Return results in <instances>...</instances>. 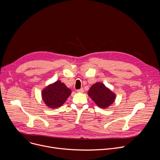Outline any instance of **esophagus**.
<instances>
[{
    "label": "esophagus",
    "instance_id": "1",
    "mask_svg": "<svg viewBox=\"0 0 160 160\" xmlns=\"http://www.w3.org/2000/svg\"><path fill=\"white\" fill-rule=\"evenodd\" d=\"M77 92H80V93H83V92H84V89H83V88H80V89H78V90H77Z\"/></svg>",
    "mask_w": 160,
    "mask_h": 160
}]
</instances>
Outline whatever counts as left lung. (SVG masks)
<instances>
[{"mask_svg": "<svg viewBox=\"0 0 160 160\" xmlns=\"http://www.w3.org/2000/svg\"><path fill=\"white\" fill-rule=\"evenodd\" d=\"M88 95L98 107L102 109L109 107L116 99V94L101 82L92 85L88 91Z\"/></svg>", "mask_w": 160, "mask_h": 160, "instance_id": "8db88e82", "label": "left lung"}]
</instances>
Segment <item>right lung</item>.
<instances>
[{
    "instance_id": "1",
    "label": "right lung",
    "mask_w": 160,
    "mask_h": 160,
    "mask_svg": "<svg viewBox=\"0 0 160 160\" xmlns=\"http://www.w3.org/2000/svg\"><path fill=\"white\" fill-rule=\"evenodd\" d=\"M71 94V89L58 80L43 88L41 94L45 105L49 108L56 109L65 102Z\"/></svg>"
}]
</instances>
